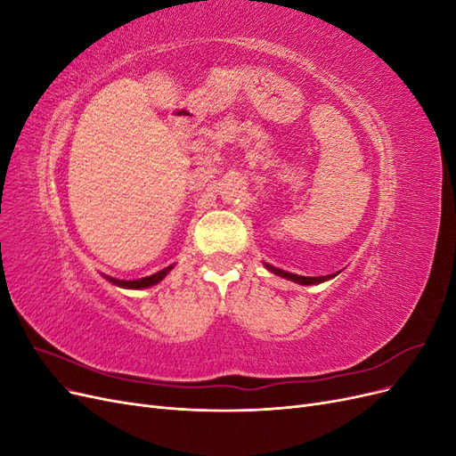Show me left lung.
Instances as JSON below:
<instances>
[{
    "label": "left lung",
    "instance_id": "left-lung-1",
    "mask_svg": "<svg viewBox=\"0 0 456 456\" xmlns=\"http://www.w3.org/2000/svg\"><path fill=\"white\" fill-rule=\"evenodd\" d=\"M266 268H268L270 272H273V273L281 275V278L297 281V283H300V285H315V283H323V281L333 278V273H330V275H320V278H306V275H297V273H291V272H285V270H281V268H275V266H272V265H266Z\"/></svg>",
    "mask_w": 456,
    "mask_h": 456
}]
</instances>
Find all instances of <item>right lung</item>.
<instances>
[{
	"label": "right lung",
	"instance_id": "1",
	"mask_svg": "<svg viewBox=\"0 0 456 456\" xmlns=\"http://www.w3.org/2000/svg\"><path fill=\"white\" fill-rule=\"evenodd\" d=\"M171 270H173V266H167V268H163V270H159V272H156V273L148 275V278H141V280H131V281L114 280V278H108V275H106V280H110V281L116 283V285H119V287H127V289H144V287H151V285L159 283V281L165 278V275H167Z\"/></svg>",
	"mask_w": 456,
	"mask_h": 456
}]
</instances>
